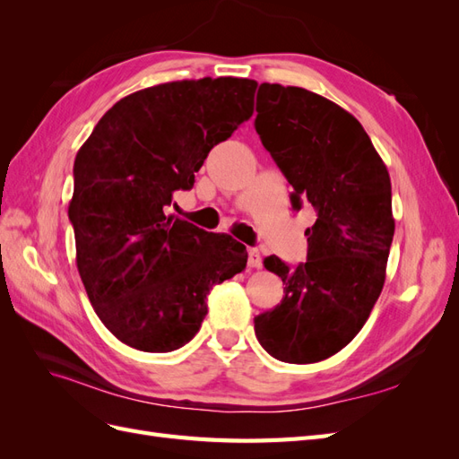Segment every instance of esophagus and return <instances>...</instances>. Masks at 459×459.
Listing matches in <instances>:
<instances>
[{
  "mask_svg": "<svg viewBox=\"0 0 459 459\" xmlns=\"http://www.w3.org/2000/svg\"><path fill=\"white\" fill-rule=\"evenodd\" d=\"M247 262L251 268H260L262 266V258H260V251L255 247L247 248Z\"/></svg>",
  "mask_w": 459,
  "mask_h": 459,
  "instance_id": "1",
  "label": "esophagus"
}]
</instances>
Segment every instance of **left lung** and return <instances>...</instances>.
<instances>
[{"label":"left lung","mask_w":459,"mask_h":459,"mask_svg":"<svg viewBox=\"0 0 459 459\" xmlns=\"http://www.w3.org/2000/svg\"><path fill=\"white\" fill-rule=\"evenodd\" d=\"M256 113L293 208L310 204L316 221L304 231L307 262L290 270L275 255L264 258L285 297L255 317V333L281 362H322L358 335L383 290L394 235L391 178L362 124L322 95L260 84Z\"/></svg>","instance_id":"1"}]
</instances>
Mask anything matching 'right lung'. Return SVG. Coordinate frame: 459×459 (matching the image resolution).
<instances>
[{"mask_svg": "<svg viewBox=\"0 0 459 459\" xmlns=\"http://www.w3.org/2000/svg\"><path fill=\"white\" fill-rule=\"evenodd\" d=\"M256 82L179 80L130 93L97 122L74 160L68 218L76 266L95 314L143 352L197 335L206 295L247 266V248L166 216L214 145L253 117Z\"/></svg>", "mask_w": 459, "mask_h": 459, "instance_id": "1", "label": "right lung"}]
</instances>
